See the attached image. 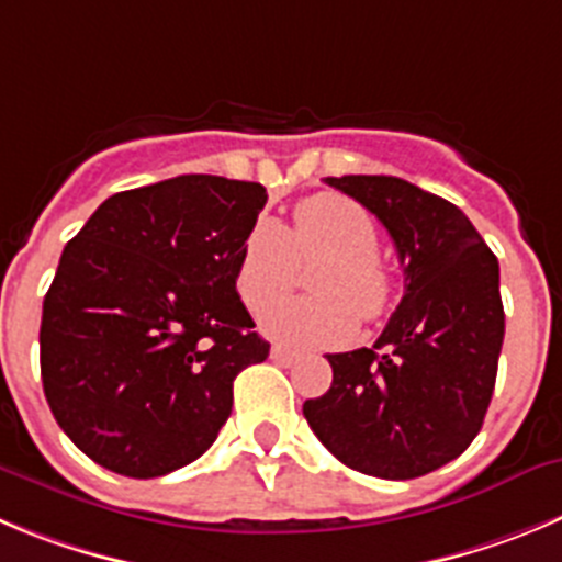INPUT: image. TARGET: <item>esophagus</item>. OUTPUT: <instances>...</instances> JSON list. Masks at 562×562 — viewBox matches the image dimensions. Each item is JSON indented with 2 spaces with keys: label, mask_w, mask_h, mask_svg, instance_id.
Here are the masks:
<instances>
[{
  "label": "esophagus",
  "mask_w": 562,
  "mask_h": 562,
  "mask_svg": "<svg viewBox=\"0 0 562 562\" xmlns=\"http://www.w3.org/2000/svg\"><path fill=\"white\" fill-rule=\"evenodd\" d=\"M271 360L280 366H293L299 360V355L291 352V349H285V346H271Z\"/></svg>",
  "instance_id": "esophagus-1"
}]
</instances>
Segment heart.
Listing matches in <instances>:
<instances>
[{"label":"heart","mask_w":562,"mask_h":562,"mask_svg":"<svg viewBox=\"0 0 562 562\" xmlns=\"http://www.w3.org/2000/svg\"><path fill=\"white\" fill-rule=\"evenodd\" d=\"M318 256V297L292 300L263 316V333L288 346H338L363 322L385 316L393 299L380 260V233L369 210L338 193H316L293 210L291 227L263 218L251 227L235 266V291L251 313H260L295 281L299 262Z\"/></svg>","instance_id":"obj_1"}]
</instances>
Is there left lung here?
Returning a JSON list of instances; mask_svg holds the SVG:
<instances>
[{
    "instance_id": "1",
    "label": "left lung",
    "mask_w": 562,
    "mask_h": 562,
    "mask_svg": "<svg viewBox=\"0 0 562 562\" xmlns=\"http://www.w3.org/2000/svg\"><path fill=\"white\" fill-rule=\"evenodd\" d=\"M393 238L405 296L371 349L327 355L333 385L302 413L344 465L413 480L460 458L494 396L505 340L499 260L447 199L385 175L327 177Z\"/></svg>"
}]
</instances>
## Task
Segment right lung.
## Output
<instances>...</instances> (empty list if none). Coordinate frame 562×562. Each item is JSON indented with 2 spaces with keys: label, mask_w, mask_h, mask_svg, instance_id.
<instances>
[{
  "label": "right lung",
  "mask_w": 562,
  "mask_h": 562,
  "mask_svg": "<svg viewBox=\"0 0 562 562\" xmlns=\"http://www.w3.org/2000/svg\"><path fill=\"white\" fill-rule=\"evenodd\" d=\"M266 199L260 182L171 177L104 199L66 244L44 296L41 380L93 463L151 480L213 447L235 376L269 358L235 291Z\"/></svg>",
  "instance_id": "1"
}]
</instances>
